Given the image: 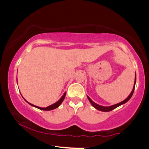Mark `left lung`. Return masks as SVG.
<instances>
[{"mask_svg": "<svg viewBox=\"0 0 149 149\" xmlns=\"http://www.w3.org/2000/svg\"><path fill=\"white\" fill-rule=\"evenodd\" d=\"M135 83H136V74H135V76L134 85H133V90H132V93H131L130 95L129 96H128L127 99H125L124 100H123L122 102H119V103H118V104H114V105L110 106V107H103V106H100V105H99V104H97V103H95V102H93V100H92L89 97H88V96H87V98H88V99H89V102H91V104L93 107H94V108H95L96 109L99 110H100V111H102V112H109V111H111V110H114V109H115L116 108L120 107V105L125 104V103L127 102L128 101V100H129L131 99V97H132V95H133V92H134L135 86Z\"/></svg>", "mask_w": 149, "mask_h": 149, "instance_id": "obj_1", "label": "left lung"}]
</instances>
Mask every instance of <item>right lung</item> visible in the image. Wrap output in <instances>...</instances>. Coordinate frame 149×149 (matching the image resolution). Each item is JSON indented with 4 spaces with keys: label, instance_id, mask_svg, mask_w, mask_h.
Listing matches in <instances>:
<instances>
[{
    "label": "right lung",
    "instance_id": "1",
    "mask_svg": "<svg viewBox=\"0 0 149 149\" xmlns=\"http://www.w3.org/2000/svg\"><path fill=\"white\" fill-rule=\"evenodd\" d=\"M65 94H66V93H64V94L62 95V97L61 98H60V99H59V100H58V101H57L56 102H55V103H54V104L50 105V106H49V107H46V108H41V107H37V106L33 105V104H31V103L28 102L27 101V100H26V101L27 103H28V104H29L30 105H31L32 107H34L37 108H39V109H40V110H52L55 109V108H58L60 104H62V102H63V100H64V98H65Z\"/></svg>",
    "mask_w": 149,
    "mask_h": 149
}]
</instances>
